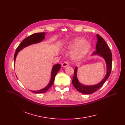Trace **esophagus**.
Listing matches in <instances>:
<instances>
[{
  "instance_id": "1",
  "label": "esophagus",
  "mask_w": 125,
  "mask_h": 125,
  "mask_svg": "<svg viewBox=\"0 0 125 125\" xmlns=\"http://www.w3.org/2000/svg\"><path fill=\"white\" fill-rule=\"evenodd\" d=\"M69 63L68 62L66 61V62H64L62 64V66L63 67H67V66H69Z\"/></svg>"
}]
</instances>
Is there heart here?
<instances>
[{
    "mask_svg": "<svg viewBox=\"0 0 125 125\" xmlns=\"http://www.w3.org/2000/svg\"><path fill=\"white\" fill-rule=\"evenodd\" d=\"M85 40L83 39H77L71 42L68 46L69 50H73L81 47L80 49L76 53L75 57L79 59L84 55L88 51L90 47V45L88 43L85 42Z\"/></svg>",
    "mask_w": 125,
    "mask_h": 125,
    "instance_id": "b5f03b06",
    "label": "heart"
}]
</instances>
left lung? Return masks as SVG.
Returning <instances> with one entry per match:
<instances>
[{"label":"left lung","mask_w":125,"mask_h":125,"mask_svg":"<svg viewBox=\"0 0 125 125\" xmlns=\"http://www.w3.org/2000/svg\"><path fill=\"white\" fill-rule=\"evenodd\" d=\"M97 41L96 45V51L94 54H97L102 56L105 60L107 64V74L103 80L99 83L92 86H85L81 84L78 81L77 78V67L74 70V74L72 80V83L76 90L79 92L90 94L95 93L104 83L105 81L109 78L112 69V54L110 49L104 40V39L98 34H97Z\"/></svg>","instance_id":"obj_1"}]
</instances>
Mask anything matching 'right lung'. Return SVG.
Wrapping results in <instances>:
<instances>
[{"label": "right lung", "mask_w": 125, "mask_h": 125, "mask_svg": "<svg viewBox=\"0 0 125 125\" xmlns=\"http://www.w3.org/2000/svg\"><path fill=\"white\" fill-rule=\"evenodd\" d=\"M44 35H45V32L35 33H33V34L30 35V36L28 37L27 38H25L21 42V43L20 44V45L17 48L16 51L15 53L14 56V62L15 61L16 57L17 56L18 53V52L19 51H20L23 48H24L26 46H27L29 45L41 42L43 39H44ZM60 68H61V65L59 64L55 65L54 66H53V67L52 68V70L51 78L50 83L46 87H45L40 91H31L33 93H35V94H42V93L46 92L51 87V86L52 85L53 82H54L55 76L56 75L57 73H58V72L59 71Z\"/></svg>", "instance_id": "right-lung-1"}]
</instances>
